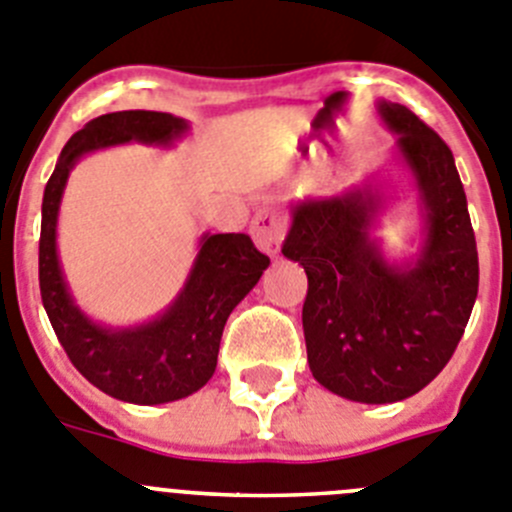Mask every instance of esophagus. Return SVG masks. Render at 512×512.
Instances as JSON below:
<instances>
[{
    "label": "esophagus",
    "mask_w": 512,
    "mask_h": 512,
    "mask_svg": "<svg viewBox=\"0 0 512 512\" xmlns=\"http://www.w3.org/2000/svg\"><path fill=\"white\" fill-rule=\"evenodd\" d=\"M250 234L255 239L257 250L265 255H278L280 242H283V224L270 209H260L250 224Z\"/></svg>",
    "instance_id": "obj_1"
}]
</instances>
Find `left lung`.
Segmentation results:
<instances>
[{
  "mask_svg": "<svg viewBox=\"0 0 512 512\" xmlns=\"http://www.w3.org/2000/svg\"><path fill=\"white\" fill-rule=\"evenodd\" d=\"M393 160L418 191L421 245L390 260L375 237L393 193L380 173L331 199L290 206L283 255L308 275L303 303L308 367L334 395L380 405L411 398L457 349L472 313L480 262L454 155L403 104L380 99Z\"/></svg>",
  "mask_w": 512,
  "mask_h": 512,
  "instance_id": "1",
  "label": "left lung"
}]
</instances>
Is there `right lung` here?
<instances>
[{
  "mask_svg": "<svg viewBox=\"0 0 512 512\" xmlns=\"http://www.w3.org/2000/svg\"><path fill=\"white\" fill-rule=\"evenodd\" d=\"M188 122L168 112L101 114L84 124L55 163L43 193L40 224V296L58 342L81 375L101 393L124 403L160 405L188 398L211 380L229 313L260 280L270 257L247 234H209L181 293L163 313L137 326H107L89 319L73 301L58 257V211L73 165L104 147L142 142L170 147Z\"/></svg>",
  "mask_w": 512,
  "mask_h": 512,
  "instance_id": "right-lung-1",
  "label": "right lung"
}]
</instances>
